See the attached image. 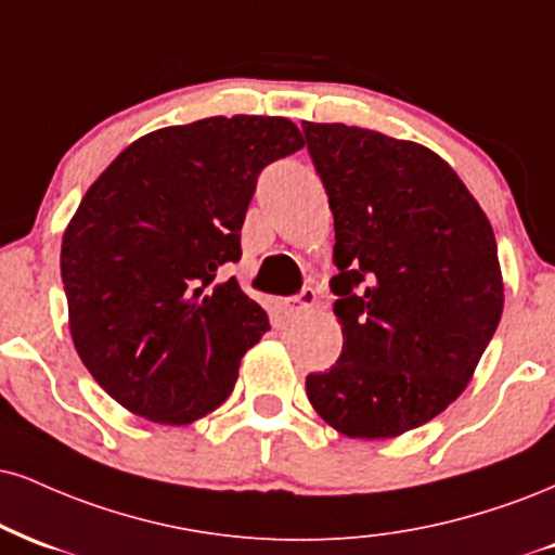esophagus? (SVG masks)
<instances>
[{"mask_svg":"<svg viewBox=\"0 0 555 555\" xmlns=\"http://www.w3.org/2000/svg\"><path fill=\"white\" fill-rule=\"evenodd\" d=\"M312 305H315V289H312V286H305V289L299 292V295L284 299V315L286 318H295V315H299V312L307 310V307H312Z\"/></svg>","mask_w":555,"mask_h":555,"instance_id":"esophagus-1","label":"esophagus"}]
</instances>
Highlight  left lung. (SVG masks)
I'll return each instance as SVG.
<instances>
[{
	"mask_svg": "<svg viewBox=\"0 0 555 555\" xmlns=\"http://www.w3.org/2000/svg\"><path fill=\"white\" fill-rule=\"evenodd\" d=\"M336 227L344 349L307 398L351 439L416 429L465 390L504 307L496 237L431 150L346 124H302Z\"/></svg>",
	"mask_w": 555,
	"mask_h": 555,
	"instance_id": "obj_1",
	"label": "left lung"
}]
</instances>
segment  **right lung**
<instances>
[{
    "mask_svg": "<svg viewBox=\"0 0 555 555\" xmlns=\"http://www.w3.org/2000/svg\"><path fill=\"white\" fill-rule=\"evenodd\" d=\"M289 118L214 116L137 139L62 243L72 341L113 400L183 426L222 405L269 315L222 282L260 170L302 150Z\"/></svg>",
    "mask_w": 555,
    "mask_h": 555,
    "instance_id": "right-lung-1",
    "label": "right lung"
}]
</instances>
